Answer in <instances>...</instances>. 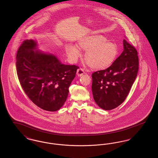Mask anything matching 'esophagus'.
<instances>
[{
  "label": "esophagus",
  "instance_id": "obj_1",
  "mask_svg": "<svg viewBox=\"0 0 158 158\" xmlns=\"http://www.w3.org/2000/svg\"><path fill=\"white\" fill-rule=\"evenodd\" d=\"M77 75L78 76H82L84 74V70L82 69V68H80V69H78L77 70Z\"/></svg>",
  "mask_w": 158,
  "mask_h": 158
}]
</instances>
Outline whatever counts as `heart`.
Returning <instances> with one entry per match:
<instances>
[{
  "mask_svg": "<svg viewBox=\"0 0 158 158\" xmlns=\"http://www.w3.org/2000/svg\"><path fill=\"white\" fill-rule=\"evenodd\" d=\"M82 50L85 51L84 59L89 67L102 70L109 67L115 59L117 47L101 34H90L80 38L76 45L68 44L65 51L68 60L74 63L80 57Z\"/></svg>",
  "mask_w": 158,
  "mask_h": 158,
  "instance_id": "obj_1",
  "label": "heart"
}]
</instances>
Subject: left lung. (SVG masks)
Segmentation results:
<instances>
[{
    "instance_id": "1",
    "label": "left lung",
    "mask_w": 158,
    "mask_h": 158,
    "mask_svg": "<svg viewBox=\"0 0 158 158\" xmlns=\"http://www.w3.org/2000/svg\"><path fill=\"white\" fill-rule=\"evenodd\" d=\"M123 47V52L109 68L92 75L93 97L104 110L114 109L124 101L137 75V52L125 40Z\"/></svg>"
}]
</instances>
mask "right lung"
<instances>
[{
	"label": "right lung",
	"instance_id": "obj_1",
	"mask_svg": "<svg viewBox=\"0 0 158 158\" xmlns=\"http://www.w3.org/2000/svg\"><path fill=\"white\" fill-rule=\"evenodd\" d=\"M16 65L25 94L33 103L48 111H56L64 105L79 68L64 64L54 54L39 50L34 40L23 42L17 52Z\"/></svg>",
	"mask_w": 158,
	"mask_h": 158
}]
</instances>
